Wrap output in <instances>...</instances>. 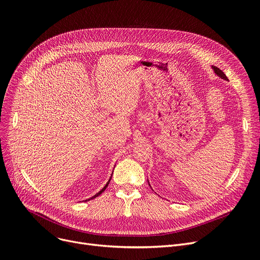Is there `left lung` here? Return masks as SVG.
<instances>
[{"label":"left lung","mask_w":260,"mask_h":260,"mask_svg":"<svg viewBox=\"0 0 260 260\" xmlns=\"http://www.w3.org/2000/svg\"><path fill=\"white\" fill-rule=\"evenodd\" d=\"M212 68H213V70H214V72H215V74H216L217 76H219L220 78L224 79V80H229V79H228V77L225 76V74H224L223 72H222L220 69H218L217 67H212Z\"/></svg>","instance_id":"1"}]
</instances>
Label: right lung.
Here are the masks:
<instances>
[{
	"instance_id": "1",
	"label": "right lung",
	"mask_w": 260,
	"mask_h": 260,
	"mask_svg": "<svg viewBox=\"0 0 260 260\" xmlns=\"http://www.w3.org/2000/svg\"><path fill=\"white\" fill-rule=\"evenodd\" d=\"M110 180H111V178H110ZM110 180H109V182H110ZM109 182H108V183H107V184H106V186H105V187H104V188H103V189H102V190H101V191H100V192H97V193H96V194H95V196H93V197H92V198H90V199H88V200H91V199H94V198H96V197H98V196H100V194H101V193H103V192H104V191H105V189H106V188H107V186H108V184H109ZM88 200H85V201H88Z\"/></svg>"
}]
</instances>
